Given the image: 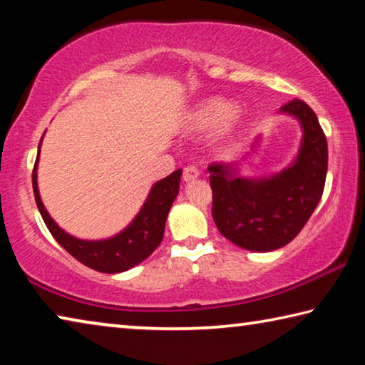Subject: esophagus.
<instances>
[{
  "label": "esophagus",
  "mask_w": 365,
  "mask_h": 365,
  "mask_svg": "<svg viewBox=\"0 0 365 365\" xmlns=\"http://www.w3.org/2000/svg\"><path fill=\"white\" fill-rule=\"evenodd\" d=\"M197 177H200V170L193 168V165H188V168L183 169V182H195Z\"/></svg>",
  "instance_id": "1"
}]
</instances>
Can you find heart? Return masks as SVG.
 Wrapping results in <instances>:
<instances>
[{
	"label": "heart",
	"mask_w": 365,
	"mask_h": 365,
	"mask_svg": "<svg viewBox=\"0 0 365 365\" xmlns=\"http://www.w3.org/2000/svg\"><path fill=\"white\" fill-rule=\"evenodd\" d=\"M245 123V114L237 110V104L220 96H211L196 103L183 119V127L188 133L206 135L220 130L217 148L222 153L237 150Z\"/></svg>",
	"instance_id": "heart-1"
}]
</instances>
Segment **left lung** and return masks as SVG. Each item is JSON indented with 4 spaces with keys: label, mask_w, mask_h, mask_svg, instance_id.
<instances>
[{
    "label": "left lung",
    "mask_w": 365,
    "mask_h": 365,
    "mask_svg": "<svg viewBox=\"0 0 365 365\" xmlns=\"http://www.w3.org/2000/svg\"><path fill=\"white\" fill-rule=\"evenodd\" d=\"M279 113L293 117L302 133L287 168L262 177L242 174L261 148V135L240 160L207 168L215 225L227 240L248 251L269 252L292 242L316 211L325 187L329 150L317 115L301 100Z\"/></svg>",
    "instance_id": "left-lung-1"
}]
</instances>
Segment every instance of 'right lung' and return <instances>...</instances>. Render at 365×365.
<instances>
[{"instance_id":"add662e5","label":"right lung","mask_w":365,"mask_h":365,"mask_svg":"<svg viewBox=\"0 0 365 365\" xmlns=\"http://www.w3.org/2000/svg\"><path fill=\"white\" fill-rule=\"evenodd\" d=\"M43 137H45V133H43ZM43 137L38 145L32 183L36 206H38L41 217L54 240L77 261L85 264L86 267L103 272V274H120V272L132 269L143 262L146 257H150L163 242L165 220H168L170 207L178 195V187H180L182 169L172 172L170 175L153 185L143 206L140 207L130 224L119 233L101 240L77 238L56 224V220L49 215L41 201L36 172H38Z\"/></svg>"}]
</instances>
